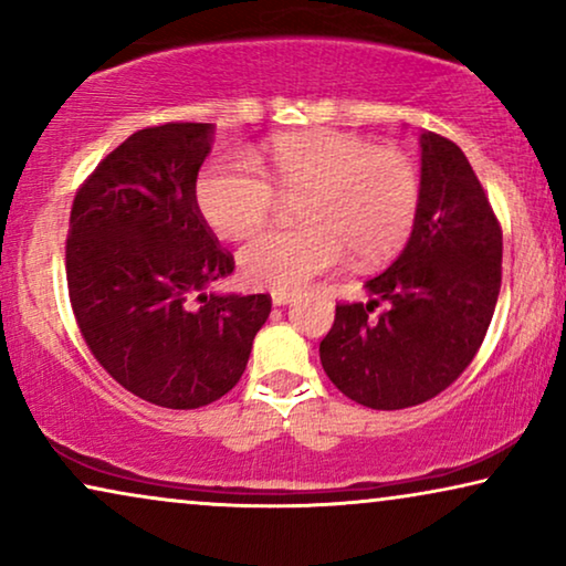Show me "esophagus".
Masks as SVG:
<instances>
[{
    "mask_svg": "<svg viewBox=\"0 0 566 566\" xmlns=\"http://www.w3.org/2000/svg\"><path fill=\"white\" fill-rule=\"evenodd\" d=\"M293 298H296V293H289V291H273V304H275V306H285V304H291Z\"/></svg>",
    "mask_w": 566,
    "mask_h": 566,
    "instance_id": "1",
    "label": "esophagus"
}]
</instances>
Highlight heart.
<instances>
[{"label":"heart","mask_w":566,"mask_h":566,"mask_svg":"<svg viewBox=\"0 0 566 566\" xmlns=\"http://www.w3.org/2000/svg\"><path fill=\"white\" fill-rule=\"evenodd\" d=\"M260 165L262 172L247 157L221 154L196 180L200 213L223 237L265 227L277 196H305L301 227L270 229L239 252V270L254 289H304L345 250L358 265H374L401 250L420 219V167L370 138L337 130L277 136Z\"/></svg>","instance_id":"obj_1"}]
</instances>
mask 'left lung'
<instances>
[{
    "label": "left lung",
    "mask_w": 566,
    "mask_h": 566,
    "mask_svg": "<svg viewBox=\"0 0 566 566\" xmlns=\"http://www.w3.org/2000/svg\"><path fill=\"white\" fill-rule=\"evenodd\" d=\"M420 144L412 237L366 283L368 304H337L319 345L329 381L370 409L415 407L446 391L482 347L500 296L502 227L482 182L451 138L428 130Z\"/></svg>",
    "instance_id": "1"
}]
</instances>
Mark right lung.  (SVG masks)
<instances>
[{
	"label": "right lung",
	"mask_w": 566,
	"mask_h": 566,
	"mask_svg": "<svg viewBox=\"0 0 566 566\" xmlns=\"http://www.w3.org/2000/svg\"><path fill=\"white\" fill-rule=\"evenodd\" d=\"M211 134V123L177 120L136 130L80 185L69 216L66 283L84 343L123 389L167 409L234 389L273 304L203 293L234 273L196 200Z\"/></svg>",
	"instance_id": "right-lung-1"
}]
</instances>
